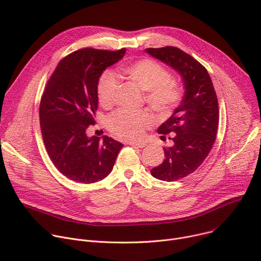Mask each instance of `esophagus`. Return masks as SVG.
<instances>
[{
    "label": "esophagus",
    "instance_id": "34e87169",
    "mask_svg": "<svg viewBox=\"0 0 261 261\" xmlns=\"http://www.w3.org/2000/svg\"><path fill=\"white\" fill-rule=\"evenodd\" d=\"M128 144H130L132 146H135V147H138V148H142L146 145V143H144V142H135V141H131Z\"/></svg>",
    "mask_w": 261,
    "mask_h": 261
}]
</instances>
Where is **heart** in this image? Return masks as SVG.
I'll list each match as a JSON object with an SVG mask.
<instances>
[{
	"mask_svg": "<svg viewBox=\"0 0 261 261\" xmlns=\"http://www.w3.org/2000/svg\"><path fill=\"white\" fill-rule=\"evenodd\" d=\"M135 84L146 91L145 99L154 109L167 113L179 100L180 94L174 82L170 81L169 72L156 61L144 59L132 63L123 69ZM120 80L117 74L105 72L98 84V98L102 106L113 105ZM153 124L147 111H129L120 109L107 119V127L115 135L126 140L139 139L148 126Z\"/></svg>",
	"mask_w": 261,
	"mask_h": 261,
	"instance_id": "obj_1",
	"label": "heart"
}]
</instances>
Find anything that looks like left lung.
Here are the masks:
<instances>
[{"label":"left lung","mask_w":261,"mask_h":261,"mask_svg":"<svg viewBox=\"0 0 261 261\" xmlns=\"http://www.w3.org/2000/svg\"><path fill=\"white\" fill-rule=\"evenodd\" d=\"M145 51L173 68L185 88L180 104L157 130L161 139L170 134L173 144L163 147L164 161L151 170L154 177L173 181L194 172L211 152L219 123L218 99L207 70L190 55L173 46Z\"/></svg>","instance_id":"1"}]
</instances>
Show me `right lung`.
<instances>
[{
  "mask_svg": "<svg viewBox=\"0 0 261 261\" xmlns=\"http://www.w3.org/2000/svg\"><path fill=\"white\" fill-rule=\"evenodd\" d=\"M117 51L82 48L65 57L43 91L39 106L41 133L47 154L68 178L92 184L113 169L123 144L104 135H87L95 124L98 83L102 72L125 56Z\"/></svg>",
  "mask_w": 261,
  "mask_h": 261,
  "instance_id": "add662e5",
  "label": "right lung"
}]
</instances>
